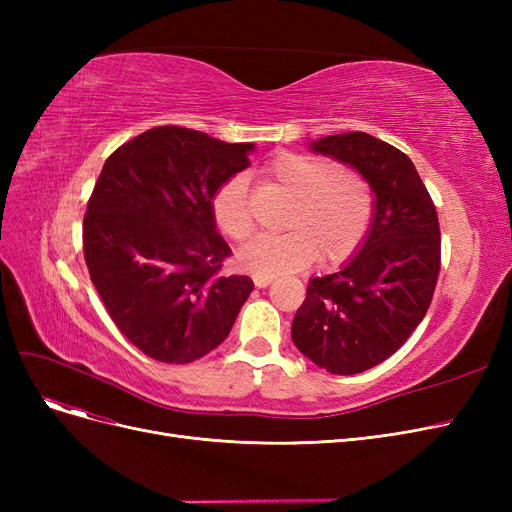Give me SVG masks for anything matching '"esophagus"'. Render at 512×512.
I'll list each match as a JSON object with an SVG mask.
<instances>
[{"label":"esophagus","instance_id":"obj_1","mask_svg":"<svg viewBox=\"0 0 512 512\" xmlns=\"http://www.w3.org/2000/svg\"><path fill=\"white\" fill-rule=\"evenodd\" d=\"M273 280H275L273 275H260V273H256V275H254V284H256L258 288H267Z\"/></svg>","mask_w":512,"mask_h":512}]
</instances>
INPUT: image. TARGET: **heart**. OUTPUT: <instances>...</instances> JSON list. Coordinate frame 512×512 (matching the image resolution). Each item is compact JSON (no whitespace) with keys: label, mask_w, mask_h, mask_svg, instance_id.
<instances>
[{"label":"heart","mask_w":512,"mask_h":512,"mask_svg":"<svg viewBox=\"0 0 512 512\" xmlns=\"http://www.w3.org/2000/svg\"><path fill=\"white\" fill-rule=\"evenodd\" d=\"M277 188L292 196L284 228L277 237H258L239 252L245 271L290 273L320 260L342 265L361 250L376 218L371 181L352 166L297 151H277L262 166ZM211 215L224 237L243 243L254 235L256 220L243 173L224 179L211 196Z\"/></svg>","instance_id":"obj_1"}]
</instances>
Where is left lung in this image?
Here are the masks:
<instances>
[{
  "mask_svg": "<svg viewBox=\"0 0 512 512\" xmlns=\"http://www.w3.org/2000/svg\"><path fill=\"white\" fill-rule=\"evenodd\" d=\"M312 149L371 181L376 218L361 252L309 280L292 342L329 374L352 376L389 359L421 324L440 275L436 205L404 151L365 132L324 136Z\"/></svg>",
  "mask_w": 512,
  "mask_h": 512,
  "instance_id": "left-lung-1",
  "label": "left lung"
}]
</instances>
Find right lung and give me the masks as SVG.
<instances>
[{
  "label": "right lung",
  "instance_id": "add662e5",
  "mask_svg": "<svg viewBox=\"0 0 512 512\" xmlns=\"http://www.w3.org/2000/svg\"><path fill=\"white\" fill-rule=\"evenodd\" d=\"M252 143L158 126L104 162L83 220L89 277L121 335L160 363H192L228 337L254 282L224 275L230 247L211 196L250 166Z\"/></svg>",
  "mask_w": 512,
  "mask_h": 512
}]
</instances>
